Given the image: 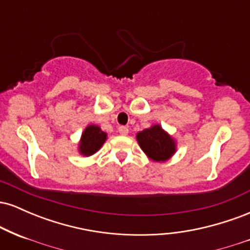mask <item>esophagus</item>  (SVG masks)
I'll return each mask as SVG.
<instances>
[{
    "instance_id": "esophagus-1",
    "label": "esophagus",
    "mask_w": 250,
    "mask_h": 250,
    "mask_svg": "<svg viewBox=\"0 0 250 250\" xmlns=\"http://www.w3.org/2000/svg\"><path fill=\"white\" fill-rule=\"evenodd\" d=\"M119 133L125 136V135H127L129 133V129L127 127H125V125H121V127H119Z\"/></svg>"
}]
</instances>
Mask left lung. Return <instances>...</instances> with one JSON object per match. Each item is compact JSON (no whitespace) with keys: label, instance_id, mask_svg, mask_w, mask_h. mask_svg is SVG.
I'll return each mask as SVG.
<instances>
[{"label":"left lung","instance_id":"left-lung-1","mask_svg":"<svg viewBox=\"0 0 250 250\" xmlns=\"http://www.w3.org/2000/svg\"><path fill=\"white\" fill-rule=\"evenodd\" d=\"M136 139L145 154L155 162L167 161L176 151L174 139L160 125L137 133Z\"/></svg>","mask_w":250,"mask_h":250}]
</instances>
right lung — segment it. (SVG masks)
<instances>
[{
    "instance_id": "add662e5",
    "label": "right lung",
    "mask_w": 250,
    "mask_h": 250,
    "mask_svg": "<svg viewBox=\"0 0 250 250\" xmlns=\"http://www.w3.org/2000/svg\"><path fill=\"white\" fill-rule=\"evenodd\" d=\"M107 140V134L101 130L99 125H90L82 133L81 140L79 143V151L83 156H90L95 154L103 143Z\"/></svg>"
}]
</instances>
